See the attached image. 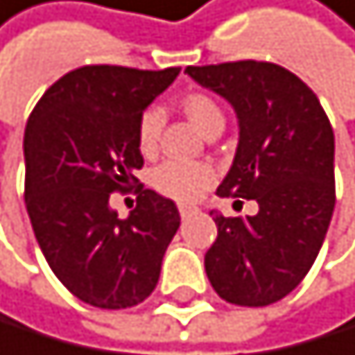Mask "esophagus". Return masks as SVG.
I'll list each match as a JSON object with an SVG mask.
<instances>
[{"mask_svg": "<svg viewBox=\"0 0 355 355\" xmlns=\"http://www.w3.org/2000/svg\"><path fill=\"white\" fill-rule=\"evenodd\" d=\"M197 206H190V204H179V213H181V217L185 220V217H190V215H195L197 213Z\"/></svg>", "mask_w": 355, "mask_h": 355, "instance_id": "esophagus-1", "label": "esophagus"}]
</instances>
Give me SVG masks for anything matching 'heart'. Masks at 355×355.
Wrapping results in <instances>:
<instances>
[{"mask_svg":"<svg viewBox=\"0 0 355 355\" xmlns=\"http://www.w3.org/2000/svg\"><path fill=\"white\" fill-rule=\"evenodd\" d=\"M181 106L185 115L190 117V122L201 133L213 131L215 126H224L222 108L208 94H188ZM160 126H163V113L158 108H147L138 124V147L145 156L156 151ZM213 181L215 170L208 163H199V160H167V163L158 165L154 174H151V183H154V188L160 195L172 197L176 201L197 199L206 188H210Z\"/></svg>","mask_w":355,"mask_h":355,"instance_id":"obj_1","label":"heart"}]
</instances>
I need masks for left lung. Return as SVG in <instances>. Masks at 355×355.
Wrapping results in <instances>:
<instances>
[{
    "label": "left lung",
    "instance_id": "8db88e82",
    "mask_svg": "<svg viewBox=\"0 0 355 355\" xmlns=\"http://www.w3.org/2000/svg\"><path fill=\"white\" fill-rule=\"evenodd\" d=\"M238 115L240 140L220 197L254 199L256 215H215L206 251L210 286L236 306H270L313 267L336 208V138L317 94L263 60L185 67ZM242 204V201H236Z\"/></svg>",
    "mask_w": 355,
    "mask_h": 355
}]
</instances>
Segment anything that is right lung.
<instances>
[{
	"label": "right lung",
	"instance_id": "right-lung-1",
	"mask_svg": "<svg viewBox=\"0 0 355 355\" xmlns=\"http://www.w3.org/2000/svg\"><path fill=\"white\" fill-rule=\"evenodd\" d=\"M179 67L85 65L51 85L24 131V201L51 272L94 308H131L154 292L181 224L172 199L138 188L126 220L110 208L142 167L138 124Z\"/></svg>",
	"mask_w": 355,
	"mask_h": 355
}]
</instances>
